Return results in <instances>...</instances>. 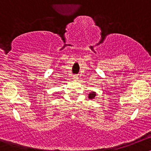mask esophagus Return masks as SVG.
Instances as JSON below:
<instances>
[{"label":"esophagus","instance_id":"34e87169","mask_svg":"<svg viewBox=\"0 0 151 151\" xmlns=\"http://www.w3.org/2000/svg\"><path fill=\"white\" fill-rule=\"evenodd\" d=\"M77 76H74V77H73V80H74V81H77Z\"/></svg>","mask_w":151,"mask_h":151}]
</instances>
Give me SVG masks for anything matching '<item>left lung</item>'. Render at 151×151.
Listing matches in <instances>:
<instances>
[{"label": "left lung", "mask_w": 151, "mask_h": 151, "mask_svg": "<svg viewBox=\"0 0 151 151\" xmlns=\"http://www.w3.org/2000/svg\"><path fill=\"white\" fill-rule=\"evenodd\" d=\"M96 92H94V91H92V92H91L89 94L88 98H89V99H93L95 97H96Z\"/></svg>", "instance_id": "8db88e82"}]
</instances>
